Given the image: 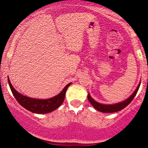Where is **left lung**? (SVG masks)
Returning a JSON list of instances; mask_svg holds the SVG:
<instances>
[{"mask_svg":"<svg viewBox=\"0 0 148 148\" xmlns=\"http://www.w3.org/2000/svg\"><path fill=\"white\" fill-rule=\"evenodd\" d=\"M140 85V81L139 83L138 86H137L136 89L132 93V95H130V97H128L127 99L121 101V102L113 103V104H103V103H99L97 101H96L95 99H93V98L90 96V93H88V99L91 103V104L92 105L93 107L96 110H97V111L100 112H102V113H114V112H118L120 111V110L125 108L127 106H128L131 103V101L134 99V97L136 96L137 92L138 90Z\"/></svg>","mask_w":148,"mask_h":148,"instance_id":"left-lung-1","label":"left lung"}]
</instances>
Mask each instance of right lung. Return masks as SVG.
I'll return each mask as SVG.
<instances>
[{
	"label": "right lung",
	"instance_id": "right-lung-1",
	"mask_svg": "<svg viewBox=\"0 0 148 148\" xmlns=\"http://www.w3.org/2000/svg\"><path fill=\"white\" fill-rule=\"evenodd\" d=\"M8 80L12 92L18 103L25 109L28 110L32 113H38V114H45V113H51L58 108L63 102L67 88L72 84V83H69L67 86H65L62 90L56 96L49 98V99H42L31 98L23 95L14 89L10 82L9 77H8Z\"/></svg>",
	"mask_w": 148,
	"mask_h": 148
}]
</instances>
